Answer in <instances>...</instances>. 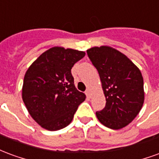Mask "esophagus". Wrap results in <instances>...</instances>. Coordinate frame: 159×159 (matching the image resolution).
<instances>
[{"label": "esophagus", "instance_id": "esophagus-1", "mask_svg": "<svg viewBox=\"0 0 159 159\" xmlns=\"http://www.w3.org/2000/svg\"><path fill=\"white\" fill-rule=\"evenodd\" d=\"M85 94H86V96L88 97V98H91V92H90L89 89H87L86 91H85Z\"/></svg>", "mask_w": 159, "mask_h": 159}]
</instances>
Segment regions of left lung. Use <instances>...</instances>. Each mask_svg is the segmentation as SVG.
Returning <instances> with one entry per match:
<instances>
[{
    "instance_id": "obj_1",
    "label": "left lung",
    "mask_w": 159,
    "mask_h": 159,
    "mask_svg": "<svg viewBox=\"0 0 159 159\" xmlns=\"http://www.w3.org/2000/svg\"><path fill=\"white\" fill-rule=\"evenodd\" d=\"M99 72L106 96V107L96 111L100 123L119 129L131 123L144 102L143 77L140 70L123 53L110 47L87 50Z\"/></svg>"
}]
</instances>
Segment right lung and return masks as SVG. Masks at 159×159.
I'll use <instances>...</instances> for the list:
<instances>
[{"label": "right lung", "mask_w": 159, "mask_h": 159, "mask_svg": "<svg viewBox=\"0 0 159 159\" xmlns=\"http://www.w3.org/2000/svg\"><path fill=\"white\" fill-rule=\"evenodd\" d=\"M85 56L83 51L52 48L27 70L23 101L30 116L46 129L54 131L69 125L85 94L74 85L71 68Z\"/></svg>", "instance_id": "1"}]
</instances>
